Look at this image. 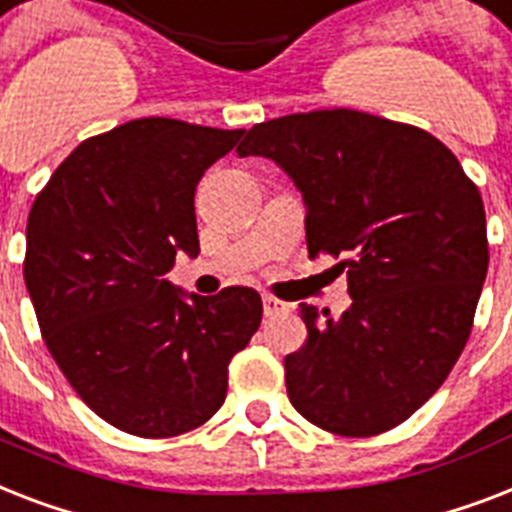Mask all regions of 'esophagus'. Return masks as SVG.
Segmentation results:
<instances>
[{"mask_svg":"<svg viewBox=\"0 0 512 512\" xmlns=\"http://www.w3.org/2000/svg\"><path fill=\"white\" fill-rule=\"evenodd\" d=\"M261 304H264V314H267V317H277V314L285 312V304L275 296H261Z\"/></svg>","mask_w":512,"mask_h":512,"instance_id":"esophagus-1","label":"esophagus"}]
</instances>
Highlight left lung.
I'll list each match as a JSON object with an SVG mask.
<instances>
[{"label":"left lung","instance_id":"1","mask_svg":"<svg viewBox=\"0 0 512 512\" xmlns=\"http://www.w3.org/2000/svg\"><path fill=\"white\" fill-rule=\"evenodd\" d=\"M237 155L288 171L306 203L309 259L346 269L351 309L285 357L290 404L335 436H378L420 410L468 343L489 267L486 214L444 142L402 121L333 108L248 129Z\"/></svg>","mask_w":512,"mask_h":512}]
</instances>
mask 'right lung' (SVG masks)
<instances>
[{"instance_id":"add662e5","label":"right lung","mask_w":512,"mask_h":512,"mask_svg":"<svg viewBox=\"0 0 512 512\" xmlns=\"http://www.w3.org/2000/svg\"><path fill=\"white\" fill-rule=\"evenodd\" d=\"M243 132L126 121L81 142L31 206L23 277L42 338L118 431L169 439L214 418L230 359L259 330L253 288L185 301L166 280L177 251H200V177Z\"/></svg>"}]
</instances>
